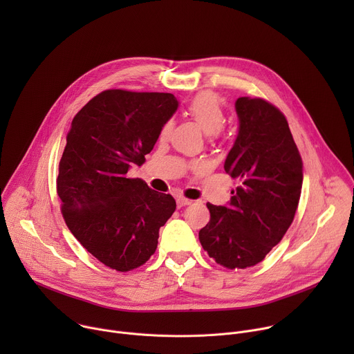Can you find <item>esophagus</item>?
<instances>
[{"mask_svg":"<svg viewBox=\"0 0 354 354\" xmlns=\"http://www.w3.org/2000/svg\"><path fill=\"white\" fill-rule=\"evenodd\" d=\"M176 205H178V207H185V206H187V205H192V200L179 196V197L176 198Z\"/></svg>","mask_w":354,"mask_h":354,"instance_id":"34e87169","label":"esophagus"}]
</instances>
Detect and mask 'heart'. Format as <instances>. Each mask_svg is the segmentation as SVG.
I'll use <instances>...</instances> for the list:
<instances>
[{"instance_id":"1","label":"heart","mask_w":354,"mask_h":354,"mask_svg":"<svg viewBox=\"0 0 354 354\" xmlns=\"http://www.w3.org/2000/svg\"><path fill=\"white\" fill-rule=\"evenodd\" d=\"M186 115L207 136L217 134L225 123L223 104L220 97L213 92L197 93L187 104ZM171 127L172 123L165 122L161 129V137H165Z\"/></svg>"}]
</instances>
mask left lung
<instances>
[{"instance_id": "obj_1", "label": "left lung", "mask_w": 354, "mask_h": 354, "mask_svg": "<svg viewBox=\"0 0 354 354\" xmlns=\"http://www.w3.org/2000/svg\"><path fill=\"white\" fill-rule=\"evenodd\" d=\"M238 136L224 162L239 180L225 206L207 203L198 231L209 257L228 269L262 262L294 220L302 187V160L284 115L263 99L238 97Z\"/></svg>"}]
</instances>
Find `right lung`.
<instances>
[{
  "mask_svg": "<svg viewBox=\"0 0 354 354\" xmlns=\"http://www.w3.org/2000/svg\"><path fill=\"white\" fill-rule=\"evenodd\" d=\"M172 93L100 92L74 116L59 165L57 193L68 230L99 262L118 272L144 265L176 209L171 194L127 178L176 112Z\"/></svg>",
  "mask_w": 354,
  "mask_h": 354,
  "instance_id": "right-lung-1",
  "label": "right lung"
}]
</instances>
